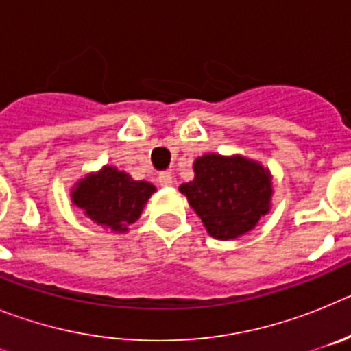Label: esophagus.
<instances>
[{
	"mask_svg": "<svg viewBox=\"0 0 351 351\" xmlns=\"http://www.w3.org/2000/svg\"><path fill=\"white\" fill-rule=\"evenodd\" d=\"M173 179H172V173L170 172H161L160 176H158V184L163 186V188H167V186H172Z\"/></svg>",
	"mask_w": 351,
	"mask_h": 351,
	"instance_id": "esophagus-1",
	"label": "esophagus"
}]
</instances>
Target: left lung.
Returning a JSON list of instances; mask_svg holds the SVG:
<instances>
[{
    "instance_id": "8db88e82",
    "label": "left lung",
    "mask_w": 351,
    "mask_h": 351,
    "mask_svg": "<svg viewBox=\"0 0 351 351\" xmlns=\"http://www.w3.org/2000/svg\"><path fill=\"white\" fill-rule=\"evenodd\" d=\"M195 179L179 186L207 234L230 241L247 234L271 209V172L244 156L209 153L193 163Z\"/></svg>"
}]
</instances>
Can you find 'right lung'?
<instances>
[{
  "instance_id": "add662e5",
  "label": "right lung",
  "mask_w": 351,
  "mask_h": 351,
  "mask_svg": "<svg viewBox=\"0 0 351 351\" xmlns=\"http://www.w3.org/2000/svg\"><path fill=\"white\" fill-rule=\"evenodd\" d=\"M156 191L151 182L133 181L128 173L105 165L88 173L71 190V202L84 210L89 219L117 234L141 218L149 197Z\"/></svg>"
}]
</instances>
